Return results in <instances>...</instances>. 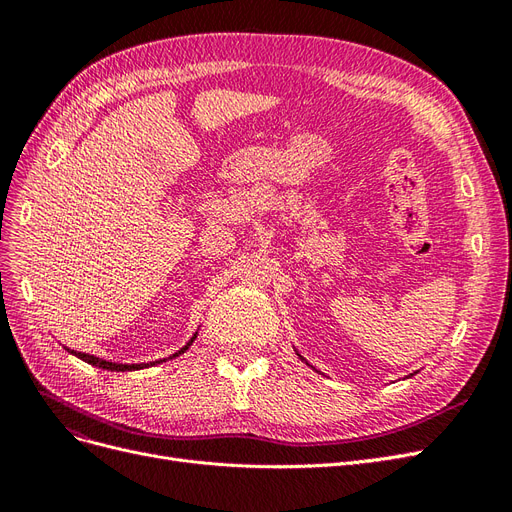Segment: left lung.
I'll list each match as a JSON object with an SVG mask.
<instances>
[{
  "label": "left lung",
  "mask_w": 512,
  "mask_h": 512,
  "mask_svg": "<svg viewBox=\"0 0 512 512\" xmlns=\"http://www.w3.org/2000/svg\"><path fill=\"white\" fill-rule=\"evenodd\" d=\"M297 356H299V359H301V361H305V359H303V356H301L299 352H297ZM305 363H307V361H305ZM307 365H309V363H307ZM309 367H312V365H309ZM410 376H414V374H410Z\"/></svg>",
  "instance_id": "8db88e82"
}]
</instances>
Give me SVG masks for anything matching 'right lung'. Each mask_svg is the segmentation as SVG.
<instances>
[{"instance_id":"obj_1","label":"right lung","mask_w":512,"mask_h":512,"mask_svg":"<svg viewBox=\"0 0 512 512\" xmlns=\"http://www.w3.org/2000/svg\"><path fill=\"white\" fill-rule=\"evenodd\" d=\"M196 335H198V331L190 337V342L185 344L181 350H177L173 356H168V359H175V356H179V354H183L185 350H188L192 344H194V339H196ZM70 354H74V356H79L81 361H85V363H89V365H94V367H100V369H108V371H136V369H145V367H151V365H156V363H166L168 359H160V361H151V363H132V365H128V363H113V361H106V359H98V356H94V354H85V352H76V350H70V348H66Z\"/></svg>"}]
</instances>
